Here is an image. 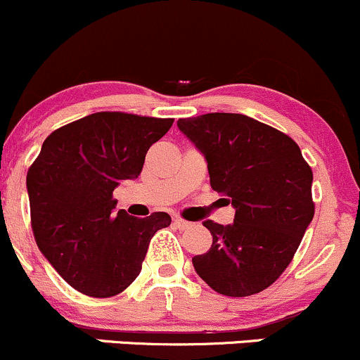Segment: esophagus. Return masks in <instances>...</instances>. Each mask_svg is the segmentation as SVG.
Instances as JSON below:
<instances>
[{"label": "esophagus", "mask_w": 360, "mask_h": 360, "mask_svg": "<svg viewBox=\"0 0 360 360\" xmlns=\"http://www.w3.org/2000/svg\"><path fill=\"white\" fill-rule=\"evenodd\" d=\"M175 225L180 228V230H187V228L192 226L191 221H187V219H181V218H175Z\"/></svg>", "instance_id": "34e87169"}]
</instances>
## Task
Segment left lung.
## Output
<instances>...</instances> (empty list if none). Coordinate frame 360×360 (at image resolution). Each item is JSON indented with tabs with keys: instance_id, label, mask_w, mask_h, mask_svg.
I'll return each mask as SVG.
<instances>
[{
	"instance_id": "1",
	"label": "left lung",
	"mask_w": 360,
	"mask_h": 360,
	"mask_svg": "<svg viewBox=\"0 0 360 360\" xmlns=\"http://www.w3.org/2000/svg\"><path fill=\"white\" fill-rule=\"evenodd\" d=\"M179 129L207 161L212 191L235 207L231 225L204 221L212 245L192 257L214 292L247 297L287 269L314 216L312 169L280 130L238 113L180 118Z\"/></svg>"
}]
</instances>
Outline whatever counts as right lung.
Returning <instances> with one entry per match:
<instances>
[{"mask_svg": "<svg viewBox=\"0 0 360 360\" xmlns=\"http://www.w3.org/2000/svg\"><path fill=\"white\" fill-rule=\"evenodd\" d=\"M173 118L101 111L48 135L27 172L30 223L44 257L70 287L113 297L139 276L153 235L168 212H117L113 191L141 175L146 154Z\"/></svg>", "mask_w": 360, "mask_h": 360, "instance_id": "obj_1", "label": "right lung"}]
</instances>
